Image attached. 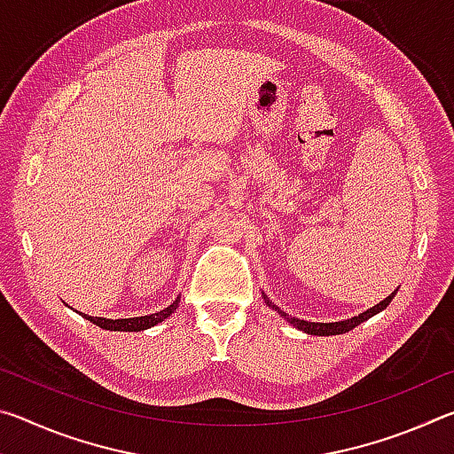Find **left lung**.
<instances>
[{
    "label": "left lung",
    "mask_w": 454,
    "mask_h": 454,
    "mask_svg": "<svg viewBox=\"0 0 454 454\" xmlns=\"http://www.w3.org/2000/svg\"><path fill=\"white\" fill-rule=\"evenodd\" d=\"M396 290H398V288H396ZM396 290H395L393 294H390V296L384 298V301H380L379 304L372 306V309H368V310H364L363 314H358V317H352V318H347V320H338V322H309V320H301V318L288 317V314L284 312V310H280L278 306H276V304L270 301V298H268V296L264 294V292H262V298H264L266 306H270V309L278 312L284 320L290 322V325L294 326V328L302 330V333H306V334H312V336H334V334H344V333H348V330L356 328V326L360 325V322H364V320H368V318H372L374 314L382 312V310L387 309V306L390 304V301H393V298H395Z\"/></svg>",
    "instance_id": "obj_1"
}]
</instances>
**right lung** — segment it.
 I'll list each match as a JSON object with an SVG mask.
<instances>
[{
    "label": "right lung",
    "instance_id": "1",
    "mask_svg": "<svg viewBox=\"0 0 454 454\" xmlns=\"http://www.w3.org/2000/svg\"><path fill=\"white\" fill-rule=\"evenodd\" d=\"M178 304H180V296L176 298V301L170 306H166L164 310L148 314V317L116 318V320H114V318H104V317H90V314H83V312H80V314L86 320H90L91 325H96V326L104 328V330H114V333H142V330H148L152 326L160 325V322H162V320H166L176 309H178ZM75 312H78V310H75Z\"/></svg>",
    "mask_w": 454,
    "mask_h": 454
}]
</instances>
